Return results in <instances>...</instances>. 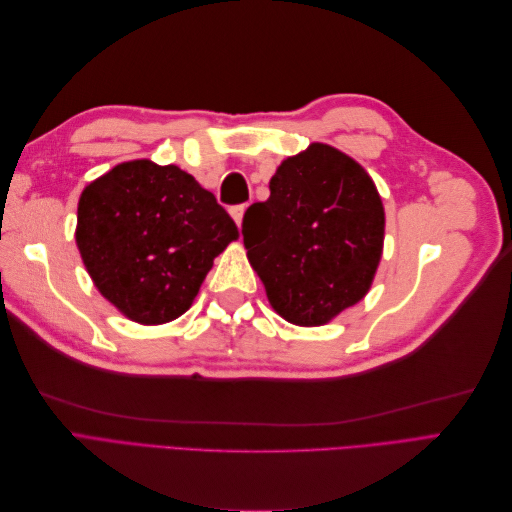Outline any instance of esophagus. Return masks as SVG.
<instances>
[{"label": "esophagus", "instance_id": "1", "mask_svg": "<svg viewBox=\"0 0 512 512\" xmlns=\"http://www.w3.org/2000/svg\"><path fill=\"white\" fill-rule=\"evenodd\" d=\"M228 211H230V215H232V220L237 222V226H241V222H243V213H245V205H235V207H230Z\"/></svg>", "mask_w": 512, "mask_h": 512}]
</instances>
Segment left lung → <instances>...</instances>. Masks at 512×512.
Instances as JSON below:
<instances>
[{
    "mask_svg": "<svg viewBox=\"0 0 512 512\" xmlns=\"http://www.w3.org/2000/svg\"><path fill=\"white\" fill-rule=\"evenodd\" d=\"M271 196L243 215V243L269 303L318 327L359 303L382 256L384 209L374 181L346 153L314 143L282 162Z\"/></svg>",
    "mask_w": 512,
    "mask_h": 512,
    "instance_id": "left-lung-1",
    "label": "left lung"
}]
</instances>
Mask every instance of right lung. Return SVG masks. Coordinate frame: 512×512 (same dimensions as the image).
Here are the masks:
<instances>
[{
	"mask_svg": "<svg viewBox=\"0 0 512 512\" xmlns=\"http://www.w3.org/2000/svg\"><path fill=\"white\" fill-rule=\"evenodd\" d=\"M239 230L179 166L123 162L79 200L76 245L102 297L141 324L188 312L213 258Z\"/></svg>",
	"mask_w": 512,
	"mask_h": 512,
	"instance_id": "obj_1",
	"label": "right lung"
}]
</instances>
